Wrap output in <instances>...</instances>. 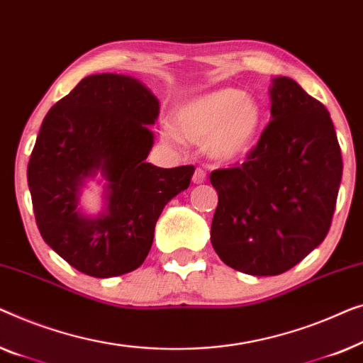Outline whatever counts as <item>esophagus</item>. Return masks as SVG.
Masks as SVG:
<instances>
[{
    "mask_svg": "<svg viewBox=\"0 0 363 363\" xmlns=\"http://www.w3.org/2000/svg\"><path fill=\"white\" fill-rule=\"evenodd\" d=\"M207 181V172L202 169V167H197L196 171H194V176H192V182L194 184H203Z\"/></svg>",
    "mask_w": 363,
    "mask_h": 363,
    "instance_id": "34e87169",
    "label": "esophagus"
}]
</instances>
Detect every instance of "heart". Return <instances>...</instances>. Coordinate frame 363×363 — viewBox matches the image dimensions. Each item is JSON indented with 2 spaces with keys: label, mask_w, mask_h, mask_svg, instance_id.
I'll return each instance as SVG.
<instances>
[{
  "label": "heart",
  "mask_w": 363,
  "mask_h": 363,
  "mask_svg": "<svg viewBox=\"0 0 363 363\" xmlns=\"http://www.w3.org/2000/svg\"><path fill=\"white\" fill-rule=\"evenodd\" d=\"M172 121L162 125L164 140L203 143L213 160L232 162L247 156L257 143L262 110L243 90L228 86L186 100L174 110Z\"/></svg>",
  "instance_id": "obj_1"
}]
</instances>
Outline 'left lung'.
Instances as JSON below:
<instances>
[{
	"instance_id": "8db88e82",
	"label": "left lung",
	"mask_w": 363,
	"mask_h": 363,
	"mask_svg": "<svg viewBox=\"0 0 363 363\" xmlns=\"http://www.w3.org/2000/svg\"><path fill=\"white\" fill-rule=\"evenodd\" d=\"M272 121L238 167L217 169L211 242L237 272L274 277L323 243L342 179L325 106L289 77L273 79Z\"/></svg>"
}]
</instances>
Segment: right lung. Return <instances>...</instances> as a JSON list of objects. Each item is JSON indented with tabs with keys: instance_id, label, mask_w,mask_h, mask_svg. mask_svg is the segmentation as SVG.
I'll return each mask as SVG.
<instances>
[{
	"instance_id": "1",
	"label": "right lung",
	"mask_w": 363,
	"mask_h": 363,
	"mask_svg": "<svg viewBox=\"0 0 363 363\" xmlns=\"http://www.w3.org/2000/svg\"><path fill=\"white\" fill-rule=\"evenodd\" d=\"M160 101L138 79L95 74L59 100L40 125L28 164L35 223L70 267L111 278L141 267L162 208L191 184L194 166L146 162ZM104 177V212H81L86 179Z\"/></svg>"
}]
</instances>
